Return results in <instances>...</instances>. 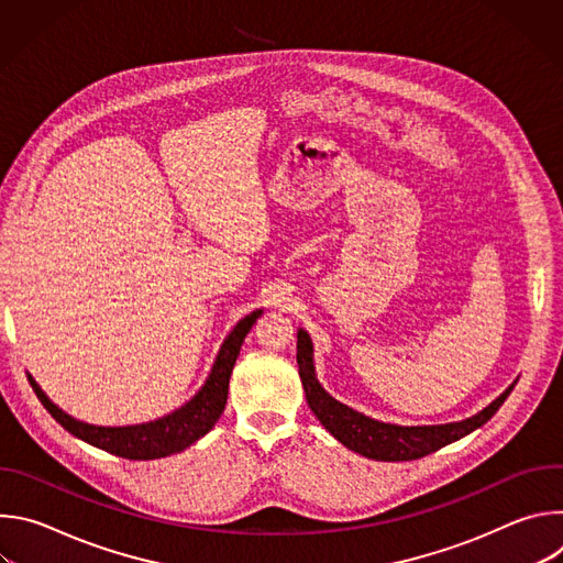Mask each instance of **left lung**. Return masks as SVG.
Instances as JSON below:
<instances>
[{
    "label": "left lung",
    "mask_w": 563,
    "mask_h": 563,
    "mask_svg": "<svg viewBox=\"0 0 563 563\" xmlns=\"http://www.w3.org/2000/svg\"><path fill=\"white\" fill-rule=\"evenodd\" d=\"M311 341L307 332H298V374L305 387L307 404L311 412L318 417V421L325 426L330 434H334L345 448L376 461H415L421 456H428L443 445L459 441L461 437L470 434L472 430L488 423L495 412L504 406V400L512 391L515 385H510L497 400L474 415L472 419L448 423V426H419V428H404V426H389L374 421L332 398L313 374V358H311Z\"/></svg>",
    "instance_id": "obj_1"
}]
</instances>
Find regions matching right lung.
Returning <instances> with one entry per match:
<instances>
[{
    "label": "right lung",
    "mask_w": 563,
    "mask_h": 563,
    "mask_svg": "<svg viewBox=\"0 0 563 563\" xmlns=\"http://www.w3.org/2000/svg\"><path fill=\"white\" fill-rule=\"evenodd\" d=\"M261 316V309L245 316L233 328V332L227 336V341L220 347V354L216 358V365L205 383V387L189 400L187 406L172 412L165 419H157L142 426H129V428H98L82 421L70 419L66 412H62L57 406H53L46 398V394L40 389V385L31 380L42 406L48 410V415L70 434L82 439L100 450H107L115 456L131 459V461H148V459H163L176 452H183L191 443H196L200 437H205L216 421L220 419L227 394H229V378L231 369L235 365V358L240 354V345H243L245 336L250 334L256 318Z\"/></svg>",
    "instance_id": "right-lung-1"
}]
</instances>
